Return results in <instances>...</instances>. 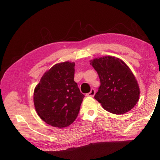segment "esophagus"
<instances>
[{
    "mask_svg": "<svg viewBox=\"0 0 160 160\" xmlns=\"http://www.w3.org/2000/svg\"><path fill=\"white\" fill-rule=\"evenodd\" d=\"M95 90L94 89H92L91 91H90L89 93H88V94H86L87 97H93L95 94Z\"/></svg>",
    "mask_w": 160,
    "mask_h": 160,
    "instance_id": "34e87169",
    "label": "esophagus"
}]
</instances>
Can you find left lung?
I'll return each instance as SVG.
<instances>
[{"instance_id": "1", "label": "left lung", "mask_w": 160, "mask_h": 160, "mask_svg": "<svg viewBox=\"0 0 160 160\" xmlns=\"http://www.w3.org/2000/svg\"><path fill=\"white\" fill-rule=\"evenodd\" d=\"M97 72L101 85L94 98L113 114L132 110L139 99L140 89L130 68L121 59L107 56L90 61Z\"/></svg>"}]
</instances>
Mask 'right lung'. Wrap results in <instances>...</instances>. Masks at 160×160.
Masks as SVG:
<instances>
[{
	"label": "right lung",
	"instance_id": "obj_1",
	"mask_svg": "<svg viewBox=\"0 0 160 160\" xmlns=\"http://www.w3.org/2000/svg\"><path fill=\"white\" fill-rule=\"evenodd\" d=\"M74 62L57 63L45 72L34 89L38 115L52 127H68L79 113L85 95L74 81Z\"/></svg>",
	"mask_w": 160,
	"mask_h": 160
}]
</instances>
